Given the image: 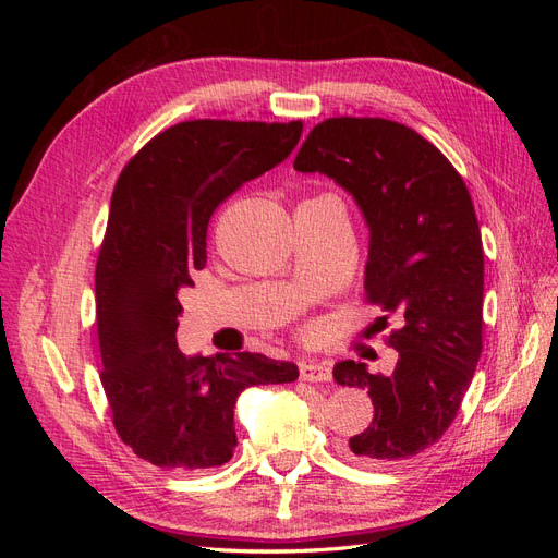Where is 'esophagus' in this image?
<instances>
[{
  "label": "esophagus",
  "instance_id": "34e87169",
  "mask_svg": "<svg viewBox=\"0 0 558 558\" xmlns=\"http://www.w3.org/2000/svg\"><path fill=\"white\" fill-rule=\"evenodd\" d=\"M300 377L305 381H330L332 369L324 361H302L300 363Z\"/></svg>",
  "mask_w": 558,
  "mask_h": 558
}]
</instances>
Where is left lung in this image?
<instances>
[{
    "mask_svg": "<svg viewBox=\"0 0 558 558\" xmlns=\"http://www.w3.org/2000/svg\"><path fill=\"white\" fill-rule=\"evenodd\" d=\"M293 167L356 199L369 228L365 298L402 324L386 337L398 351L391 375L361 361L332 369L375 404L349 449L363 463L410 459L451 426L482 353L484 248L465 181L428 140L386 118H328Z\"/></svg>",
    "mask_w": 558,
    "mask_h": 558,
    "instance_id": "8db88e82",
    "label": "left lung"
}]
</instances>
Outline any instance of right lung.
<instances>
[{
    "mask_svg": "<svg viewBox=\"0 0 558 558\" xmlns=\"http://www.w3.org/2000/svg\"><path fill=\"white\" fill-rule=\"evenodd\" d=\"M302 121H185L156 134L116 181L95 269L102 386L116 433L167 470L216 468L238 447L234 402L289 384L298 367L263 353L185 356L179 289L207 263L216 207L291 156Z\"/></svg>",
    "mask_w": 558,
    "mask_h": 558,
    "instance_id": "1",
    "label": "right lung"
}]
</instances>
